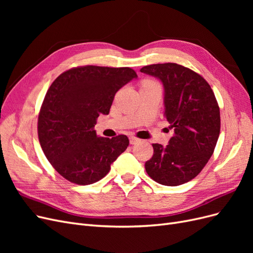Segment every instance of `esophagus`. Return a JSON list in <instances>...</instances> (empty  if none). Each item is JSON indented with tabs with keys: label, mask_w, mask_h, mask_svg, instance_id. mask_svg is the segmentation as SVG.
I'll return each mask as SVG.
<instances>
[{
	"label": "esophagus",
	"mask_w": 253,
	"mask_h": 253,
	"mask_svg": "<svg viewBox=\"0 0 253 253\" xmlns=\"http://www.w3.org/2000/svg\"><path fill=\"white\" fill-rule=\"evenodd\" d=\"M138 141H139V139L136 138V137H134V136L129 137V143H131V144H136Z\"/></svg>",
	"instance_id": "34e87169"
}]
</instances>
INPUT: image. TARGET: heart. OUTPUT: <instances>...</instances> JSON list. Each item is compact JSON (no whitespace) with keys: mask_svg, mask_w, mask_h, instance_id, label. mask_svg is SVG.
I'll use <instances>...</instances> for the list:
<instances>
[{"mask_svg":"<svg viewBox=\"0 0 253 253\" xmlns=\"http://www.w3.org/2000/svg\"><path fill=\"white\" fill-rule=\"evenodd\" d=\"M148 82H150V81H148Z\"/></svg>","mask_w":253,"mask_h":253,"instance_id":"b5f03b06","label":"heart"}]
</instances>
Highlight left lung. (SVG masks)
Returning <instances> with one entry per match:
<instances>
[{
  "mask_svg": "<svg viewBox=\"0 0 253 253\" xmlns=\"http://www.w3.org/2000/svg\"><path fill=\"white\" fill-rule=\"evenodd\" d=\"M140 72L162 81L165 116L174 128L169 144H153L145 171L160 185H182L196 177L215 149L220 131L215 96L201 75L179 64H152Z\"/></svg>",
  "mask_w": 253,
  "mask_h": 253,
  "instance_id": "1",
  "label": "left lung"
}]
</instances>
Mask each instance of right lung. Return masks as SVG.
I'll return each mask as SVG.
<instances>
[{"label": "right lung", "instance_id": "add662e5", "mask_svg": "<svg viewBox=\"0 0 253 253\" xmlns=\"http://www.w3.org/2000/svg\"><path fill=\"white\" fill-rule=\"evenodd\" d=\"M136 78L129 67L86 65L52 82L38 118V135L45 156L65 179L81 186L100 180L126 150V135L99 137L94 126L99 115L110 113L115 94Z\"/></svg>", "mask_w": 253, "mask_h": 253}]
</instances>
